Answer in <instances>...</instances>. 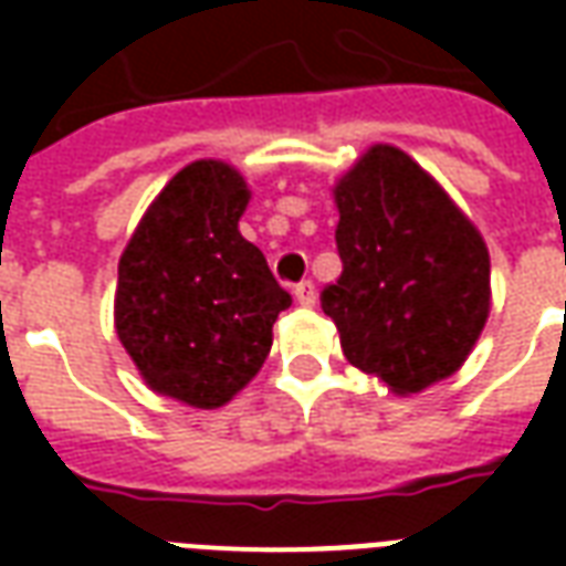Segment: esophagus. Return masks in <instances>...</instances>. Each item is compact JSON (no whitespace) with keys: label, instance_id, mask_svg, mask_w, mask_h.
Returning <instances> with one entry per match:
<instances>
[{"label":"esophagus","instance_id":"esophagus-1","mask_svg":"<svg viewBox=\"0 0 566 566\" xmlns=\"http://www.w3.org/2000/svg\"><path fill=\"white\" fill-rule=\"evenodd\" d=\"M294 296L300 306H315V300H318V294H315V284L312 282H300L294 287Z\"/></svg>","mask_w":566,"mask_h":566}]
</instances>
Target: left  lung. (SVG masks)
<instances>
[{
	"label": "left lung",
	"instance_id": "8db88e82",
	"mask_svg": "<svg viewBox=\"0 0 566 566\" xmlns=\"http://www.w3.org/2000/svg\"><path fill=\"white\" fill-rule=\"evenodd\" d=\"M343 275L321 294L348 364L412 397L463 367L491 312L475 223L406 150L369 145L333 185Z\"/></svg>",
	"mask_w": 566,
	"mask_h": 566
}]
</instances>
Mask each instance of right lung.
<instances>
[{"label":"right lung","instance_id":"right-lung-1","mask_svg":"<svg viewBox=\"0 0 566 566\" xmlns=\"http://www.w3.org/2000/svg\"><path fill=\"white\" fill-rule=\"evenodd\" d=\"M245 175L193 160L154 197L117 263L115 331L150 391L193 406L230 403L263 367L291 294L239 233Z\"/></svg>","mask_w":566,"mask_h":566}]
</instances>
